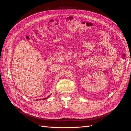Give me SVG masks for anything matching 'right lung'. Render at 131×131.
Returning a JSON list of instances; mask_svg holds the SVG:
<instances>
[{"instance_id": "1", "label": "right lung", "mask_w": 131, "mask_h": 131, "mask_svg": "<svg viewBox=\"0 0 131 131\" xmlns=\"http://www.w3.org/2000/svg\"><path fill=\"white\" fill-rule=\"evenodd\" d=\"M49 96H49L48 97H46V98H43V99H40V100H46V99H47V98H48Z\"/></svg>"}]
</instances>
